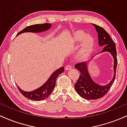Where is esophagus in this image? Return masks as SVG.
I'll list each match as a JSON object with an SVG mask.
<instances>
[{"label": "esophagus", "instance_id": "obj_1", "mask_svg": "<svg viewBox=\"0 0 127 127\" xmlns=\"http://www.w3.org/2000/svg\"><path fill=\"white\" fill-rule=\"evenodd\" d=\"M71 68H72V66H71L70 65H65V70H69V69H70Z\"/></svg>", "mask_w": 127, "mask_h": 127}]
</instances>
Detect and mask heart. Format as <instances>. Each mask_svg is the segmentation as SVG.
Segmentation results:
<instances>
[{"label":"heart","mask_w":127,"mask_h":127,"mask_svg":"<svg viewBox=\"0 0 127 127\" xmlns=\"http://www.w3.org/2000/svg\"><path fill=\"white\" fill-rule=\"evenodd\" d=\"M74 41L76 43L82 42L81 48L79 51V55L81 57H85L91 51L94 45V39L91 36H87L83 32H78L75 34Z\"/></svg>","instance_id":"1"}]
</instances>
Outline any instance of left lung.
<instances>
[{
	"mask_svg": "<svg viewBox=\"0 0 127 127\" xmlns=\"http://www.w3.org/2000/svg\"><path fill=\"white\" fill-rule=\"evenodd\" d=\"M98 33V44L103 46L101 52L108 51L114 59V76L109 84L101 86L95 84L92 80L88 72L87 62H81L76 64L75 68L80 72V76L75 85V88L78 94L86 100H97L104 97L109 91L116 77L117 67V52L116 45L109 33L100 26L93 24Z\"/></svg>",
	"mask_w": 127,
	"mask_h": 127,
	"instance_id": "8db88e82",
	"label": "left lung"
}]
</instances>
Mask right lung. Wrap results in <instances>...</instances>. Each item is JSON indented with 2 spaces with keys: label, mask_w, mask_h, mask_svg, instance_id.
<instances>
[{
  "label": "right lung",
  "mask_w": 127,
  "mask_h": 127,
  "mask_svg": "<svg viewBox=\"0 0 127 127\" xmlns=\"http://www.w3.org/2000/svg\"><path fill=\"white\" fill-rule=\"evenodd\" d=\"M51 27V24L50 23H45L42 24H34V25L29 26L26 27L21 31H20L17 34V36L21 33L24 32H34V33H39L43 31L49 29ZM64 68L63 67L59 68L54 72L51 76L50 78L48 79L44 85H43L41 87L37 89L32 92H26L23 91L18 87L19 91L21 93L22 95H24L26 98L30 99V100H34V101H41L44 99L47 98L48 96L51 94L52 91H53L55 86L56 79L58 76L60 75L62 72H63Z\"/></svg>",
  "instance_id": "1"
}]
</instances>
